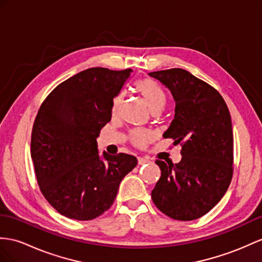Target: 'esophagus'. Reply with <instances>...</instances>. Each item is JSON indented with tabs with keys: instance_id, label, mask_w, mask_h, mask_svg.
Returning a JSON list of instances; mask_svg holds the SVG:
<instances>
[{
	"instance_id": "esophagus-1",
	"label": "esophagus",
	"mask_w": 262,
	"mask_h": 262,
	"mask_svg": "<svg viewBox=\"0 0 262 262\" xmlns=\"http://www.w3.org/2000/svg\"><path fill=\"white\" fill-rule=\"evenodd\" d=\"M150 162V160L148 158H143V157H139L138 158V163L141 165V164H144V163H148Z\"/></svg>"
}]
</instances>
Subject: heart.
I'll return each mask as SVG.
<instances>
[{"mask_svg":"<svg viewBox=\"0 0 262 262\" xmlns=\"http://www.w3.org/2000/svg\"><path fill=\"white\" fill-rule=\"evenodd\" d=\"M138 92L142 95L145 103L148 104L149 109L152 113L161 112L165 104H167V94L163 89L158 84L157 82L150 79H144L138 82L137 84ZM124 101V95L119 94L113 101V112L117 113L120 110V106L122 105ZM131 139L135 144L138 146H143L149 141L150 135L146 131L138 129L131 132Z\"/></svg>","mask_w":262,"mask_h":262,"instance_id":"1","label":"heart"}]
</instances>
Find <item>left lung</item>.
I'll return each instance as SVG.
<instances>
[{
	"mask_svg": "<svg viewBox=\"0 0 262 262\" xmlns=\"http://www.w3.org/2000/svg\"><path fill=\"white\" fill-rule=\"evenodd\" d=\"M174 100V117L163 138L182 142L181 161L157 160L161 170L151 196L157 208L176 220L208 213L230 186L233 163L231 117L220 93L183 69L149 73Z\"/></svg>",
	"mask_w": 262,
	"mask_h": 262,
	"instance_id": "8db88e82",
	"label": "left lung"
}]
</instances>
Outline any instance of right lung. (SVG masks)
Returning a JSON list of instances; mask_svg holds the SVG:
<instances>
[{"mask_svg":"<svg viewBox=\"0 0 262 262\" xmlns=\"http://www.w3.org/2000/svg\"><path fill=\"white\" fill-rule=\"evenodd\" d=\"M132 72L86 69L57 85L37 112L31 137L37 183L50 205L70 219L92 220L104 213L138 164L125 153L100 156L97 142Z\"/></svg>","mask_w":262,"mask_h":262,"instance_id":"1","label":"right lung"}]
</instances>
